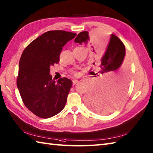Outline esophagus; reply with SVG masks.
Here are the masks:
<instances>
[{"instance_id": "esophagus-1", "label": "esophagus", "mask_w": 153, "mask_h": 153, "mask_svg": "<svg viewBox=\"0 0 153 153\" xmlns=\"http://www.w3.org/2000/svg\"><path fill=\"white\" fill-rule=\"evenodd\" d=\"M79 82V81H78V80H74L73 81V84H74V85H76V84L78 83Z\"/></svg>"}]
</instances>
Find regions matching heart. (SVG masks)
Wrapping results in <instances>:
<instances>
[{"mask_svg":"<svg viewBox=\"0 0 153 153\" xmlns=\"http://www.w3.org/2000/svg\"><path fill=\"white\" fill-rule=\"evenodd\" d=\"M73 74H77V72H76V71H73Z\"/></svg>","mask_w":153,"mask_h":153,"instance_id":"obj_1","label":"heart"}]
</instances>
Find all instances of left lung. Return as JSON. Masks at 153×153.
<instances>
[{
    "mask_svg": "<svg viewBox=\"0 0 153 153\" xmlns=\"http://www.w3.org/2000/svg\"><path fill=\"white\" fill-rule=\"evenodd\" d=\"M89 41L88 31H82L75 39V43L87 44ZM95 54L97 52L93 49ZM126 48L120 39L112 35L105 53L99 61V70L95 74L97 77L95 87L86 97V103L93 111L103 114L112 112L121 105L124 98L127 83L126 70L118 72L122 66H126L123 60ZM95 60H97V58ZM95 64V63H93Z\"/></svg>",
    "mask_w": 153,
    "mask_h": 153,
    "instance_id": "1",
    "label": "left lung"
}]
</instances>
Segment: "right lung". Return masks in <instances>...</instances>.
I'll return each instance as SVG.
<instances>
[{
	"label": "right lung",
	"instance_id": "right-lung-1",
	"mask_svg": "<svg viewBox=\"0 0 153 153\" xmlns=\"http://www.w3.org/2000/svg\"><path fill=\"white\" fill-rule=\"evenodd\" d=\"M76 35L48 31L32 41L22 54L17 87L25 106L39 118L56 115L66 105L73 82L66 77L55 82L50 68L58 63L62 47Z\"/></svg>",
	"mask_w": 153,
	"mask_h": 153
}]
</instances>
